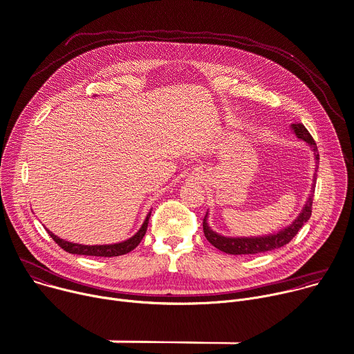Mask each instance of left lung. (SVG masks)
Instances as JSON below:
<instances>
[{"label":"left lung","instance_id":"obj_1","mask_svg":"<svg viewBox=\"0 0 354 354\" xmlns=\"http://www.w3.org/2000/svg\"><path fill=\"white\" fill-rule=\"evenodd\" d=\"M292 130L295 133V136L298 138H301L302 141L308 142L315 153V159H316V171L319 167V152H317V147L316 142L313 141L312 136L309 134V131L305 128L304 124H292ZM315 182H316V174L313 176V185H312V190L309 194V198L301 212V214L295 218V221H292L291 226H288L286 229L274 233V234H268V236H261V237H224L217 234L216 232H213L209 227L207 223V213L203 218V233L205 237L207 239V241L214 245L216 248H218L223 252L227 254H234V255H241V254H259V252H266V251H271V250H277L279 247H283L285 244H288L291 241L298 232L301 230V227L304 224L309 220L310 214H312V202H313V194H315Z\"/></svg>","mask_w":354,"mask_h":354}]
</instances>
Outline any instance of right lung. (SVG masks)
<instances>
[{
  "label": "right lung",
  "instance_id": "1",
  "mask_svg": "<svg viewBox=\"0 0 354 354\" xmlns=\"http://www.w3.org/2000/svg\"><path fill=\"white\" fill-rule=\"evenodd\" d=\"M151 212L148 213V216L145 217L141 229L131 237L125 241L121 243H115V244H104V245H83V244H77V243H71L63 239H59L57 236H55L52 232H48V234L52 237V240L65 251L72 252V254H77V255H93V257H117V255H122L133 251L142 240V237L147 233V227H148V220H149Z\"/></svg>",
  "mask_w": 354,
  "mask_h": 354
}]
</instances>
